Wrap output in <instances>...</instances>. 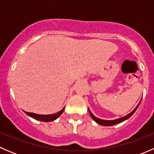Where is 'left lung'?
Returning a JSON list of instances; mask_svg holds the SVG:
<instances>
[{
	"label": "left lung",
	"instance_id": "1",
	"mask_svg": "<svg viewBox=\"0 0 154 154\" xmlns=\"http://www.w3.org/2000/svg\"><path fill=\"white\" fill-rule=\"evenodd\" d=\"M139 104L140 103H139L138 104V106L136 107V108L134 109V110H133V111L131 112L130 113V114L127 115V116H125V117L123 118H121V119H116V120H113V121H106V120H102V119H97V118H96L95 116H94V115L92 114V113L91 112V111L89 110V109H88V112H89V114L90 116H91V117L92 118L93 120L94 121V122H97L98 125H103V126H112V125H117V124H119L121 123V122H124V121L127 120V119H128L130 117V116H132V115L133 114V113L136 112V110L137 109L138 106H139Z\"/></svg>",
	"mask_w": 154,
	"mask_h": 154
}]
</instances>
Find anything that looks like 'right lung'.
Returning a JSON list of instances; mask_svg holds the SVG:
<instances>
[{"label": "right lung", "instance_id": "right-lung-1", "mask_svg": "<svg viewBox=\"0 0 154 154\" xmlns=\"http://www.w3.org/2000/svg\"><path fill=\"white\" fill-rule=\"evenodd\" d=\"M63 111H64V108H63L61 111L52 115H38V114H35V113H32V112H25V113L27 115H28L29 116H30V117L33 118V119H36V120L38 121H40V122H52V121L56 120L57 118L60 117V116H61L62 113L63 112Z\"/></svg>", "mask_w": 154, "mask_h": 154}]
</instances>
